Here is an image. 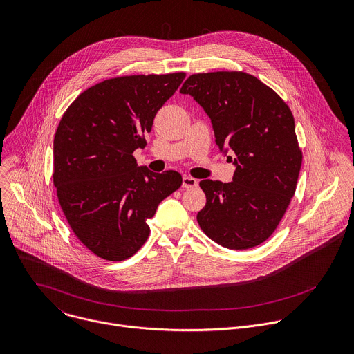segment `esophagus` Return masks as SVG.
<instances>
[{
  "label": "esophagus",
  "mask_w": 354,
  "mask_h": 354,
  "mask_svg": "<svg viewBox=\"0 0 354 354\" xmlns=\"http://www.w3.org/2000/svg\"><path fill=\"white\" fill-rule=\"evenodd\" d=\"M197 185H198L197 179H194V178H192V176H187V175H185V176H183V179H182V186H183L185 189L196 187Z\"/></svg>",
  "instance_id": "obj_1"
}]
</instances>
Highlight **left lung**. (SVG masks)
Here are the masks:
<instances>
[{
  "label": "left lung",
  "instance_id": "left-lung-1",
  "mask_svg": "<svg viewBox=\"0 0 354 354\" xmlns=\"http://www.w3.org/2000/svg\"><path fill=\"white\" fill-rule=\"evenodd\" d=\"M204 108L215 142L234 154L233 180L205 179L197 222L209 239L233 250L266 242L296 192L303 153L293 113L270 86L242 71L194 73L180 88ZM232 161V157H227Z\"/></svg>",
  "mask_w": 354,
  "mask_h": 354
}]
</instances>
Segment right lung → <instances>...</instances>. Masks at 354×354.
<instances>
[{"mask_svg": "<svg viewBox=\"0 0 354 354\" xmlns=\"http://www.w3.org/2000/svg\"><path fill=\"white\" fill-rule=\"evenodd\" d=\"M186 73L100 82L64 112L54 136L53 180L75 236L97 257L122 261L146 243L158 204L182 186L176 171L138 167L157 111Z\"/></svg>", "mask_w": 354, "mask_h": 354, "instance_id": "right-lung-1", "label": "right lung"}]
</instances>
